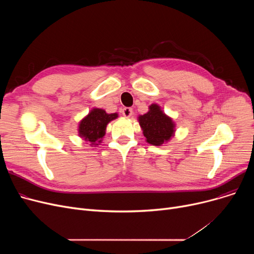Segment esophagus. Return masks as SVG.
<instances>
[{
  "instance_id": "obj_1",
  "label": "esophagus",
  "mask_w": 254,
  "mask_h": 254,
  "mask_svg": "<svg viewBox=\"0 0 254 254\" xmlns=\"http://www.w3.org/2000/svg\"><path fill=\"white\" fill-rule=\"evenodd\" d=\"M123 114H124V116H126V117H129V116H131V114H132V109H131V108H128V107H126V108L123 109Z\"/></svg>"
}]
</instances>
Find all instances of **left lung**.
I'll list each match as a JSON object with an SVG mask.
<instances>
[{
    "label": "left lung",
    "instance_id": "1",
    "mask_svg": "<svg viewBox=\"0 0 254 254\" xmlns=\"http://www.w3.org/2000/svg\"><path fill=\"white\" fill-rule=\"evenodd\" d=\"M139 123L146 140L155 146H161L174 134L172 119L164 114L156 104L151 105L149 111L139 117Z\"/></svg>",
    "mask_w": 254,
    "mask_h": 254
}]
</instances>
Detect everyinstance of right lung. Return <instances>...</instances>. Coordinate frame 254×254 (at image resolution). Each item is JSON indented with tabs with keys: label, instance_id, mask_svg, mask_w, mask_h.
Wrapping results in <instances>:
<instances>
[{
	"label": "right lung",
	"instance_id": "1",
	"mask_svg": "<svg viewBox=\"0 0 254 254\" xmlns=\"http://www.w3.org/2000/svg\"><path fill=\"white\" fill-rule=\"evenodd\" d=\"M116 117V113L107 114L102 109H93L82 122L80 123L79 134L86 141L92 143L91 145H98L95 143H100L101 139L105 136V129L107 125Z\"/></svg>",
	"mask_w": 254,
	"mask_h": 254
}]
</instances>
